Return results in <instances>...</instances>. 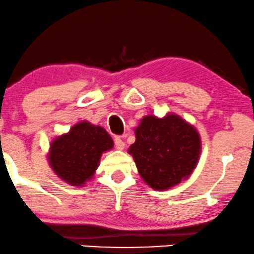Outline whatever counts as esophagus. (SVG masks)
Wrapping results in <instances>:
<instances>
[{
  "instance_id": "34e87169",
  "label": "esophagus",
  "mask_w": 254,
  "mask_h": 254,
  "mask_svg": "<svg viewBox=\"0 0 254 254\" xmlns=\"http://www.w3.org/2000/svg\"><path fill=\"white\" fill-rule=\"evenodd\" d=\"M115 146H116L117 150H123L125 147V143L121 139L120 137L115 138Z\"/></svg>"
}]
</instances>
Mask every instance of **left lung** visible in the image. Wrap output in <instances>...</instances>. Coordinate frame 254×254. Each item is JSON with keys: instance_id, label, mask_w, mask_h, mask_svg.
<instances>
[{"instance_id": "1", "label": "left lung", "mask_w": 254, "mask_h": 254, "mask_svg": "<svg viewBox=\"0 0 254 254\" xmlns=\"http://www.w3.org/2000/svg\"><path fill=\"white\" fill-rule=\"evenodd\" d=\"M129 153L140 177L155 190L164 191L189 178L197 165L201 143L198 131L177 115L143 117L134 130Z\"/></svg>"}]
</instances>
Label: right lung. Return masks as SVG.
<instances>
[{"mask_svg":"<svg viewBox=\"0 0 254 254\" xmlns=\"http://www.w3.org/2000/svg\"><path fill=\"white\" fill-rule=\"evenodd\" d=\"M112 146V138L103 127L81 122L51 143L48 159L62 181L82 186L92 178L102 153Z\"/></svg>","mask_w":254,"mask_h":254,"instance_id":"1","label":"right lung"}]
</instances>
